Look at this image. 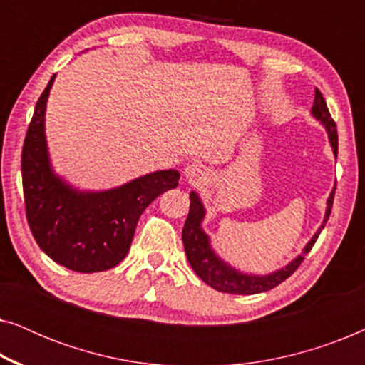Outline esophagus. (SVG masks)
Listing matches in <instances>:
<instances>
[{
  "mask_svg": "<svg viewBox=\"0 0 365 365\" xmlns=\"http://www.w3.org/2000/svg\"><path fill=\"white\" fill-rule=\"evenodd\" d=\"M209 176V171L206 169V166L199 163H192L187 164L186 169H184V178L187 179V182L191 184H199L202 181H206Z\"/></svg>",
  "mask_w": 365,
  "mask_h": 365,
  "instance_id": "obj_1",
  "label": "esophagus"
}]
</instances>
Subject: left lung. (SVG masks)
<instances>
[{"mask_svg":"<svg viewBox=\"0 0 365 365\" xmlns=\"http://www.w3.org/2000/svg\"><path fill=\"white\" fill-rule=\"evenodd\" d=\"M311 114L312 118H316L317 121L326 128L332 153L334 156L337 158V128L334 119L331 118V113H329L326 99L322 98V94L317 88ZM334 192H336V186H334L327 197V207L326 214H324V221L321 224V227H319L316 234L311 237V241L304 246L302 254H299L296 259H292L291 262L286 264V266L281 269H277V271L259 276V274H247L237 271L236 267H232L231 264H227L224 259H221L216 252H214V249L211 246V239H209V236L202 229V221L204 217H206V209H204V204L201 201V197H199V194L196 191H191V194H189L191 206H189L187 219L182 227V242L184 251H186L187 261L191 264L192 271L196 272L207 286H211L212 289L221 292L251 296V294L271 291V289L279 286L282 281H286V279L301 266V262L304 261V254H307L312 249L314 242L317 241L319 234H321L329 216H331Z\"/></svg>","mask_w":365,"mask_h":365,"instance_id":"1","label":"left lung"}]
</instances>
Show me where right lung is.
Instances as JSON below:
<instances>
[{
  "label": "right lung",
  "instance_id": "right-lung-1",
  "mask_svg": "<svg viewBox=\"0 0 365 365\" xmlns=\"http://www.w3.org/2000/svg\"><path fill=\"white\" fill-rule=\"evenodd\" d=\"M56 74L39 96L21 154L26 217L38 246L76 272L108 271L126 257L138 221L159 194L176 187L179 173L163 169L106 191H81L54 173L44 116Z\"/></svg>",
  "mask_w": 365,
  "mask_h": 365
}]
</instances>
